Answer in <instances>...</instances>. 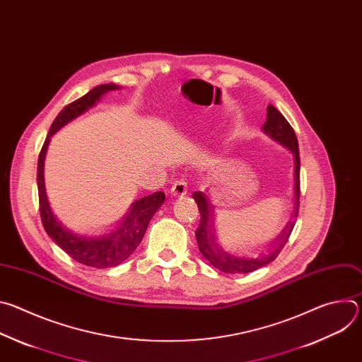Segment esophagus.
I'll return each mask as SVG.
<instances>
[{
    "label": "esophagus",
    "instance_id": "1",
    "mask_svg": "<svg viewBox=\"0 0 362 362\" xmlns=\"http://www.w3.org/2000/svg\"><path fill=\"white\" fill-rule=\"evenodd\" d=\"M186 193H187V185H186V182H183V180H176V182L172 185L170 192H169V194H170L172 199L183 197Z\"/></svg>",
    "mask_w": 362,
    "mask_h": 362
}]
</instances>
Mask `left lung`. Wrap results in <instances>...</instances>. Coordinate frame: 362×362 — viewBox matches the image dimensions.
I'll use <instances>...</instances> for the list:
<instances>
[{"mask_svg": "<svg viewBox=\"0 0 362 362\" xmlns=\"http://www.w3.org/2000/svg\"><path fill=\"white\" fill-rule=\"evenodd\" d=\"M267 122L262 126V130L267 136H269L272 140L279 143L281 146L286 147L291 150L293 154V160H295V209H293V216H298V209H299V170H300V162H299V147H298V139L288 123V120L282 116L276 107L272 105L268 106L267 109ZM194 202L197 203V208L200 212V223L199 228L196 229V240L200 253L209 261L211 265H214L218 271L225 272V274H249L256 269H259L272 261L276 259V256L279 252L284 249L286 245L289 235L295 226L293 222H289L281 232V235L268 245L267 252H262L259 256L253 257V259H249V257H239L235 256L226 250L218 243L216 239V229H215V211H214V204L211 203L208 194L203 192H194L193 194Z\"/></svg>", "mask_w": 362, "mask_h": 362, "instance_id": "left-lung-1", "label": "left lung"}]
</instances>
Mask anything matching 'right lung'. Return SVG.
<instances>
[{"instance_id": "right-lung-1", "label": "right lung", "mask_w": 362, "mask_h": 362, "mask_svg": "<svg viewBox=\"0 0 362 362\" xmlns=\"http://www.w3.org/2000/svg\"><path fill=\"white\" fill-rule=\"evenodd\" d=\"M120 88L116 84H101L90 90L87 94L66 106L49 127L47 139L41 147L37 168V185H38V200H40V215L42 226L47 235L53 239L70 257L78 264L91 268H113L120 265L123 261L136 250L140 245L147 225L153 215L165 202L163 192H154L133 202L129 214L123 218L120 225L107 235L98 238H90L73 233L67 229L51 211L48 197L44 186V159L51 136L59 129L66 126L69 122L83 115L86 110L93 107L103 94L107 91Z\"/></svg>"}]
</instances>
